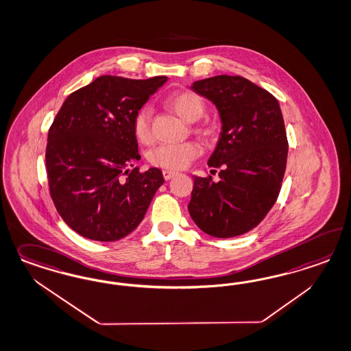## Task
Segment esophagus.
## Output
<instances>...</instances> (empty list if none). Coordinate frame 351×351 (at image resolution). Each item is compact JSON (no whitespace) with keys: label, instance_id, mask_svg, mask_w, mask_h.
Returning a JSON list of instances; mask_svg holds the SVG:
<instances>
[{"label":"esophagus","instance_id":"obj_1","mask_svg":"<svg viewBox=\"0 0 351 351\" xmlns=\"http://www.w3.org/2000/svg\"><path fill=\"white\" fill-rule=\"evenodd\" d=\"M176 174H177V173H176V171H173V170H162V176H164V178H165L167 181H169V180H171V178H173V177H174Z\"/></svg>","mask_w":351,"mask_h":351}]
</instances>
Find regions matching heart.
<instances>
[{
	"mask_svg": "<svg viewBox=\"0 0 351 351\" xmlns=\"http://www.w3.org/2000/svg\"><path fill=\"white\" fill-rule=\"evenodd\" d=\"M168 103L177 114H180L183 120L189 123L197 121L205 111V104L202 97L193 91H176L168 98ZM151 119L152 108L148 104L142 106L134 116L133 130L136 139L142 143H149L154 138ZM200 154V145L193 141L183 143H164L151 151L149 161L164 169H184Z\"/></svg>",
	"mask_w": 351,
	"mask_h": 351,
	"instance_id": "heart-1",
	"label": "heart"
}]
</instances>
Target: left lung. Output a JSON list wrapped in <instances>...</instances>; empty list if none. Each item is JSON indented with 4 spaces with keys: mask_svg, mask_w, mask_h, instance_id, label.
Here are the masks:
<instances>
[{
    "mask_svg": "<svg viewBox=\"0 0 351 351\" xmlns=\"http://www.w3.org/2000/svg\"><path fill=\"white\" fill-rule=\"evenodd\" d=\"M196 94L215 104L222 130L208 165L219 181L193 177L189 212L205 234L234 238L257 226L282 189L288 141L276 98L240 76L195 81Z\"/></svg>",
    "mask_w": 351,
    "mask_h": 351,
    "instance_id": "1",
    "label": "left lung"
}]
</instances>
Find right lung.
<instances>
[{
  "mask_svg": "<svg viewBox=\"0 0 351 351\" xmlns=\"http://www.w3.org/2000/svg\"><path fill=\"white\" fill-rule=\"evenodd\" d=\"M167 80L104 75L69 94L57 113L46 146L49 190L58 213L81 237L129 235L164 183L158 168H132L141 158L134 116Z\"/></svg>",
  "mask_w": 351,
  "mask_h": 351,
  "instance_id": "obj_1",
  "label": "right lung"
}]
</instances>
